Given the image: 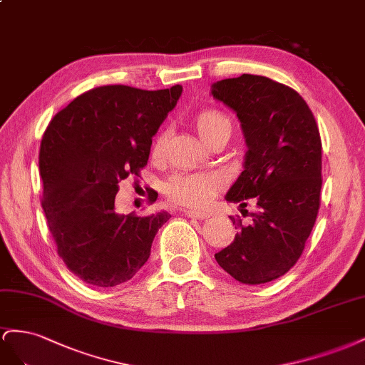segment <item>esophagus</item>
Listing matches in <instances>:
<instances>
[{
    "mask_svg": "<svg viewBox=\"0 0 365 365\" xmlns=\"http://www.w3.org/2000/svg\"><path fill=\"white\" fill-rule=\"evenodd\" d=\"M185 215H188L190 218H199V220H203V218L210 217V214L205 211H192V210H186Z\"/></svg>",
    "mask_w": 365,
    "mask_h": 365,
    "instance_id": "1",
    "label": "esophagus"
}]
</instances>
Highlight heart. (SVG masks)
<instances>
[{"mask_svg":"<svg viewBox=\"0 0 365 365\" xmlns=\"http://www.w3.org/2000/svg\"><path fill=\"white\" fill-rule=\"evenodd\" d=\"M194 128L205 142L218 130H229V119L226 114L214 108H206L195 114ZM163 150V136L159 134L151 143V155L159 158ZM218 186V179L214 174H185L175 175L166 183L165 192L174 203L183 206L199 207L211 200Z\"/></svg>","mask_w":365,"mask_h":365,"instance_id":"b5f03b06","label":"heart"}]
</instances>
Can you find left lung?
<instances>
[{"mask_svg":"<svg viewBox=\"0 0 365 365\" xmlns=\"http://www.w3.org/2000/svg\"><path fill=\"white\" fill-rule=\"evenodd\" d=\"M214 99L231 108L243 131V171L227 202L254 199L258 210L217 252V263L237 281L263 284L284 275L303 254L315 225L321 192V138L314 114L298 93L266 76L217 81Z\"/></svg>","mask_w":365,"mask_h":365,"instance_id":"1","label":"left lung"}]
</instances>
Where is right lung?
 <instances>
[{
  "instance_id": "obj_1",
  "label": "right lung",
  "mask_w": 365,
  "mask_h": 365,
  "mask_svg": "<svg viewBox=\"0 0 365 365\" xmlns=\"http://www.w3.org/2000/svg\"><path fill=\"white\" fill-rule=\"evenodd\" d=\"M182 91L103 86L73 99L48 123L39 150L41 203L59 257L90 286L131 279L170 220L166 211L118 214L114 199L119 182L147 165L153 136Z\"/></svg>"
}]
</instances>
